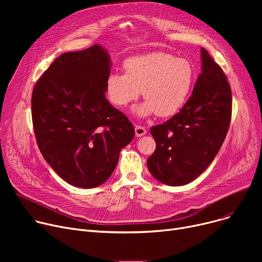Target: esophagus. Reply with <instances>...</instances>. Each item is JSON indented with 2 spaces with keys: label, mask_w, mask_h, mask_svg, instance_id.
<instances>
[{
  "label": "esophagus",
  "mask_w": 262,
  "mask_h": 262,
  "mask_svg": "<svg viewBox=\"0 0 262 262\" xmlns=\"http://www.w3.org/2000/svg\"><path fill=\"white\" fill-rule=\"evenodd\" d=\"M135 133H136L137 137H141V136L146 134V129L141 125H136L135 126Z\"/></svg>",
  "instance_id": "34e87169"
}]
</instances>
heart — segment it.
Returning <instances> with one entry per match:
<instances>
[{"label":"heart","mask_w":262,"mask_h":262,"mask_svg":"<svg viewBox=\"0 0 262 262\" xmlns=\"http://www.w3.org/2000/svg\"><path fill=\"white\" fill-rule=\"evenodd\" d=\"M125 74L113 72L106 79L109 101L120 108L138 99L142 90L145 101L136 113L146 117L156 113L159 117L176 114L193 88L195 71L186 58H175L164 52L134 56L123 63Z\"/></svg>","instance_id":"obj_1"}]
</instances>
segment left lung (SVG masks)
<instances>
[{
	"label": "left lung",
	"mask_w": 262,
	"mask_h": 262,
	"mask_svg": "<svg viewBox=\"0 0 262 262\" xmlns=\"http://www.w3.org/2000/svg\"><path fill=\"white\" fill-rule=\"evenodd\" d=\"M231 102L223 70L202 48V73L192 95L180 113L150 127L156 149L147 168L157 181L183 186L207 169L227 135Z\"/></svg>",
	"instance_id": "1"
}]
</instances>
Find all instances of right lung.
I'll use <instances>...</instances> for the list:
<instances>
[{
	"label": "right lung",
	"mask_w": 262,
	"mask_h": 262,
	"mask_svg": "<svg viewBox=\"0 0 262 262\" xmlns=\"http://www.w3.org/2000/svg\"><path fill=\"white\" fill-rule=\"evenodd\" d=\"M110 58L94 45L61 54L33 90L32 119L41 154L63 181L94 188L113 174L135 136L132 122L106 100Z\"/></svg>",
	"instance_id": "right-lung-1"
}]
</instances>
